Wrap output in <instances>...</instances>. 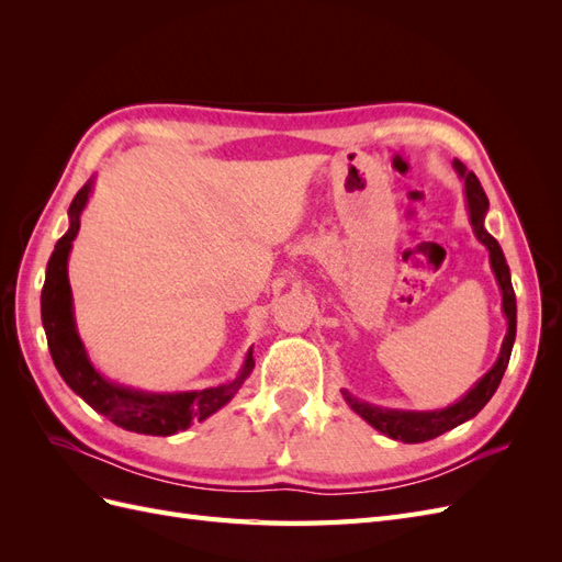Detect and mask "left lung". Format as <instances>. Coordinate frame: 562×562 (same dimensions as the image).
Returning <instances> with one entry per match:
<instances>
[{
    "label": "left lung",
    "instance_id": "obj_1",
    "mask_svg": "<svg viewBox=\"0 0 562 562\" xmlns=\"http://www.w3.org/2000/svg\"><path fill=\"white\" fill-rule=\"evenodd\" d=\"M452 168L457 178L464 184L469 223L473 227L475 239H479L490 252L492 274H495V281L502 293V314L506 318V335H504V342L495 366H492L462 398L440 407V411H401V407H382V405L356 398L351 391L342 389V398L356 415L363 417L372 429H378L380 434L394 440H401V443H424V440H431L479 415L485 407V403L495 396L516 342V293L512 285V271H508L502 246L497 244L495 236L485 229V215L490 211V201L483 192L481 180L475 178V173L469 171L462 161L454 159Z\"/></svg>",
    "mask_w": 562,
    "mask_h": 562
}]
</instances>
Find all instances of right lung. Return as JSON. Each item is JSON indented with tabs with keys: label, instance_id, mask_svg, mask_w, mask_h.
Returning <instances> with one entry per match:
<instances>
[{
	"label": "right lung",
	"instance_id": "right-lung-1",
	"mask_svg": "<svg viewBox=\"0 0 562 562\" xmlns=\"http://www.w3.org/2000/svg\"><path fill=\"white\" fill-rule=\"evenodd\" d=\"M93 182L95 178L83 184L72 199L70 211H67L70 227L58 239L46 265V279L42 288V326L50 359H54V366L65 384L79 398L87 401L95 413L114 422L116 427L145 436H173L190 429L194 422L211 417L239 394V389L255 368L252 347L246 351L236 378L223 384L190 391L135 389L112 382L93 366L77 330L72 288L70 277H67V260H70L72 241L79 234L81 213L93 194Z\"/></svg>",
	"mask_w": 562,
	"mask_h": 562
}]
</instances>
